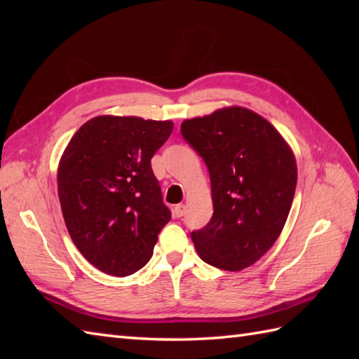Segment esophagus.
<instances>
[{"label":"esophagus","instance_id":"obj_1","mask_svg":"<svg viewBox=\"0 0 359 359\" xmlns=\"http://www.w3.org/2000/svg\"><path fill=\"white\" fill-rule=\"evenodd\" d=\"M185 205L184 203H179V205H175V207H174V216L175 217H182V216H184L185 215Z\"/></svg>","mask_w":359,"mask_h":359}]
</instances>
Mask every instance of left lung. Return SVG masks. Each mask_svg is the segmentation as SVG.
<instances>
[{
  "mask_svg": "<svg viewBox=\"0 0 359 359\" xmlns=\"http://www.w3.org/2000/svg\"><path fill=\"white\" fill-rule=\"evenodd\" d=\"M184 139L210 171L212 217L191 233L203 262L241 271L259 261L284 228L297 168L284 137L269 120L242 106L188 118Z\"/></svg>",
  "mask_w": 359,
  "mask_h": 359,
  "instance_id": "left-lung-1",
  "label": "left lung"
}]
</instances>
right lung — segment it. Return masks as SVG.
<instances>
[{"mask_svg":"<svg viewBox=\"0 0 359 359\" xmlns=\"http://www.w3.org/2000/svg\"><path fill=\"white\" fill-rule=\"evenodd\" d=\"M171 120L98 116L63 152L57 184L67 231L80 253L111 276L140 270L170 222L151 158L172 133Z\"/></svg>","mask_w":359,"mask_h":359,"instance_id":"add662e5","label":"right lung"}]
</instances>
